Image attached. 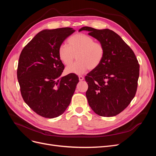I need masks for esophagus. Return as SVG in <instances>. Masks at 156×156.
<instances>
[{"mask_svg": "<svg viewBox=\"0 0 156 156\" xmlns=\"http://www.w3.org/2000/svg\"><path fill=\"white\" fill-rule=\"evenodd\" d=\"M84 77L83 76H82V75H79V81H83V80H84Z\"/></svg>", "mask_w": 156, "mask_h": 156, "instance_id": "1", "label": "esophagus"}]
</instances>
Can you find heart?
Listing matches in <instances>:
<instances>
[{
  "label": "heart",
  "instance_id": "b5f03b06",
  "mask_svg": "<svg viewBox=\"0 0 156 156\" xmlns=\"http://www.w3.org/2000/svg\"><path fill=\"white\" fill-rule=\"evenodd\" d=\"M67 46L62 45L58 49V57L64 65L69 66L74 56L78 61L66 69L67 73L82 74L89 69L98 68L105 55V48L100 42L94 41L92 37L83 33L71 36Z\"/></svg>",
  "mask_w": 156,
  "mask_h": 156
}]
</instances>
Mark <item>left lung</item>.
Wrapping results in <instances>:
<instances>
[{
  "label": "left lung",
  "instance_id": "obj_1",
  "mask_svg": "<svg viewBox=\"0 0 156 156\" xmlns=\"http://www.w3.org/2000/svg\"><path fill=\"white\" fill-rule=\"evenodd\" d=\"M88 34L101 43L105 55L99 66L85 77L88 88V104L101 116H114L129 105L135 96L139 77V64L136 56L116 32L84 27L79 32Z\"/></svg>",
  "mask_w": 156,
  "mask_h": 156
}]
</instances>
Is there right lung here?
I'll return each instance as SVG.
<instances>
[{
    "label": "right lung",
    "mask_w": 156,
    "mask_h": 156,
    "mask_svg": "<svg viewBox=\"0 0 156 156\" xmlns=\"http://www.w3.org/2000/svg\"><path fill=\"white\" fill-rule=\"evenodd\" d=\"M72 28L41 30L22 50L17 75L23 100L31 109L44 118L53 119L66 109L79 83L69 73L60 78L64 66L58 49Z\"/></svg>",
    "instance_id": "1"
}]
</instances>
